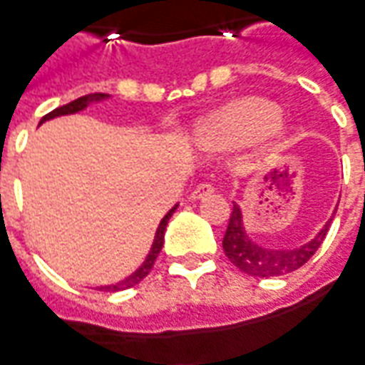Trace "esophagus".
<instances>
[{"instance_id": "1", "label": "esophagus", "mask_w": 365, "mask_h": 365, "mask_svg": "<svg viewBox=\"0 0 365 365\" xmlns=\"http://www.w3.org/2000/svg\"><path fill=\"white\" fill-rule=\"evenodd\" d=\"M215 191V187L211 185V183H200L195 190L191 191L190 193V200L191 201H197V200H203V197H207V195H211Z\"/></svg>"}]
</instances>
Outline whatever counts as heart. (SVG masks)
<instances>
[{"label": "heart", "mask_w": 365, "mask_h": 365, "mask_svg": "<svg viewBox=\"0 0 365 365\" xmlns=\"http://www.w3.org/2000/svg\"><path fill=\"white\" fill-rule=\"evenodd\" d=\"M284 132L280 108L264 98H241L227 104L197 130L200 146L231 150L253 144L259 138H274Z\"/></svg>", "instance_id": "b5f03b06"}]
</instances>
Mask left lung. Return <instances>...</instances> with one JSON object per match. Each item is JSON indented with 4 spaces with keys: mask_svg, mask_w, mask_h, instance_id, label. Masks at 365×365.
I'll return each mask as SVG.
<instances>
[{
    "mask_svg": "<svg viewBox=\"0 0 365 365\" xmlns=\"http://www.w3.org/2000/svg\"><path fill=\"white\" fill-rule=\"evenodd\" d=\"M334 215H336V209H334L332 217ZM332 217L328 219L324 227L307 243L290 247V249H272V247L259 245L249 237L243 221V209L233 203V211H231L229 225L223 237V251L227 259L233 262L239 271L247 272L251 277L269 279V277L289 274L300 269L318 251V247L322 245L330 229Z\"/></svg>",
    "mask_w": 365,
    "mask_h": 365,
    "instance_id": "obj_1",
    "label": "left lung"
}]
</instances>
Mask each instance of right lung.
I'll return each instance as SVG.
<instances>
[{
	"mask_svg": "<svg viewBox=\"0 0 365 365\" xmlns=\"http://www.w3.org/2000/svg\"><path fill=\"white\" fill-rule=\"evenodd\" d=\"M106 98H110V94H104V93H94V94H86V96H81V98H76L73 103L65 104V106H58L49 114H45L43 118L39 120V126L43 122L53 120V118H58V116H67V114H76V112H83L88 106V104L93 103H101V101H106ZM178 209V203H175L174 207L170 209L168 213H165L162 221H160V225L156 229V235H154V243L150 247V251L146 255V261L140 264L136 271L132 272L130 277H126L120 282H114V284H106V287H101V290H106V292H118V290H126L130 287H134V284H138L140 280L146 279L148 272L152 271V267H154V262H156L158 255L162 251V247H164V233H165V227H168V221L170 217L174 215V211Z\"/></svg>",
	"mask_w": 365,
	"mask_h": 365,
	"instance_id": "add662e5",
	"label": "right lung"
}]
</instances>
